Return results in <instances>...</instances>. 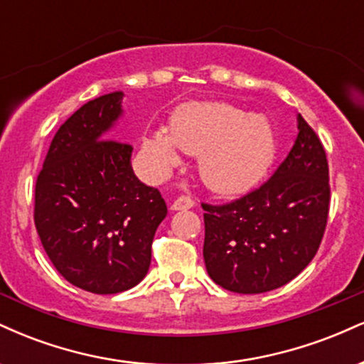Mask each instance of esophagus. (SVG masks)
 <instances>
[{
  "mask_svg": "<svg viewBox=\"0 0 364 364\" xmlns=\"http://www.w3.org/2000/svg\"><path fill=\"white\" fill-rule=\"evenodd\" d=\"M195 207V202L190 196H178L173 203H171V210H186V208Z\"/></svg>",
  "mask_w": 364,
  "mask_h": 364,
  "instance_id": "esophagus-1",
  "label": "esophagus"
}]
</instances>
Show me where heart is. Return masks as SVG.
<instances>
[{
  "mask_svg": "<svg viewBox=\"0 0 364 364\" xmlns=\"http://www.w3.org/2000/svg\"><path fill=\"white\" fill-rule=\"evenodd\" d=\"M274 147L269 121L228 102L181 107L171 118L169 132L156 129L144 141L145 154L161 174L178 164V149L200 156V179L208 190L224 195L253 186L272 161Z\"/></svg>",
  "mask_w": 364,
  "mask_h": 364,
  "instance_id": "heart-1",
  "label": "heart"
}]
</instances>
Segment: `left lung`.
Listing matches in <instances>:
<instances>
[{
	"label": "left lung",
	"instance_id": "1",
	"mask_svg": "<svg viewBox=\"0 0 364 364\" xmlns=\"http://www.w3.org/2000/svg\"><path fill=\"white\" fill-rule=\"evenodd\" d=\"M298 129L287 157L265 183L232 202L202 203L203 260L224 289H277L318 252L330 207L327 154L301 114Z\"/></svg>",
	"mask_w": 364,
	"mask_h": 364
}]
</instances>
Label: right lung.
<instances>
[{
    "instance_id": "obj_1",
    "label": "right lung",
    "mask_w": 364,
    "mask_h": 364,
    "mask_svg": "<svg viewBox=\"0 0 364 364\" xmlns=\"http://www.w3.org/2000/svg\"><path fill=\"white\" fill-rule=\"evenodd\" d=\"M123 92L83 104L56 132L36 181L34 223L49 260L95 294L132 289L147 275L168 215L157 188L133 174V147L109 136Z\"/></svg>"
}]
</instances>
